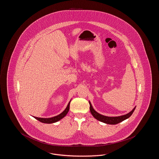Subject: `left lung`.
<instances>
[{
    "label": "left lung",
    "instance_id": "8db88e82",
    "mask_svg": "<svg viewBox=\"0 0 159 159\" xmlns=\"http://www.w3.org/2000/svg\"><path fill=\"white\" fill-rule=\"evenodd\" d=\"M89 105H90V111H91L92 115L98 120L102 122H104L107 124H110V125H116L117 124L120 122H121L127 119H128L129 117L132 114L134 113L135 107L129 113L126 114L125 115L121 116H118V117H108V116H103L102 114H100L98 113H97L96 111H95V110L93 108L92 106L91 105V102H89Z\"/></svg>",
    "mask_w": 159,
    "mask_h": 159
}]
</instances>
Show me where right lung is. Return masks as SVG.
I'll return each mask as SVG.
<instances>
[{"label":"right lung","instance_id":"right-lung-1","mask_svg":"<svg viewBox=\"0 0 159 159\" xmlns=\"http://www.w3.org/2000/svg\"><path fill=\"white\" fill-rule=\"evenodd\" d=\"M70 101L68 102V106L66 107V108L65 109V110L62 112L60 114L55 116L51 118H40V117H34L36 119L38 120L39 121L42 122V123H55L57 121H59L61 119H62L63 117H64V116H66V115L67 114L70 109Z\"/></svg>","mask_w":159,"mask_h":159}]
</instances>
